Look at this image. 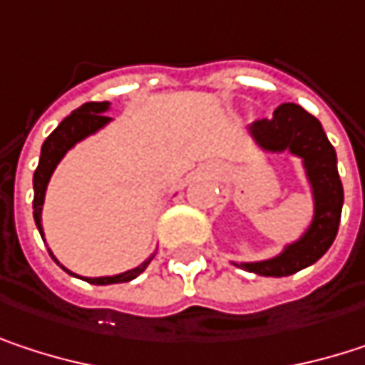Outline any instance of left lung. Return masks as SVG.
<instances>
[{
    "instance_id": "obj_1",
    "label": "left lung",
    "mask_w": 365,
    "mask_h": 365,
    "mask_svg": "<svg viewBox=\"0 0 365 365\" xmlns=\"http://www.w3.org/2000/svg\"><path fill=\"white\" fill-rule=\"evenodd\" d=\"M250 137L264 154H289L300 160L311 190L313 215L304 232L266 259L230 264L262 277H289L315 264L336 239L344 192L336 167V152L322 122L296 103L279 106L270 120L250 126Z\"/></svg>"
}]
</instances>
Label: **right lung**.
<instances>
[{"label": "right lung", "mask_w": 365, "mask_h": 365, "mask_svg": "<svg viewBox=\"0 0 365 365\" xmlns=\"http://www.w3.org/2000/svg\"><path fill=\"white\" fill-rule=\"evenodd\" d=\"M111 110L110 101H91V103H84L82 108L73 110L50 135L48 139L43 141L41 145V154H39V163H37L36 173H34V220H36L37 230L46 243V235H43V226H41V211H43V200H46V190H48V183L52 173L56 171L58 163L67 156L69 150H73L80 141L97 135L99 130H103L108 124L113 122V118H108L106 113ZM48 247V245H46ZM48 254L50 257L65 270L69 272L71 277H78L82 281H88L93 285H111V283H126V281H133L137 279L145 268L148 264L152 262L154 254H150L141 264H137L135 268H128L124 272H118V274H108V277H80L76 272H71L69 268H65L56 255L52 254V250L48 247Z\"/></svg>", "instance_id": "1"}]
</instances>
